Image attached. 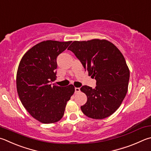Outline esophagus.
<instances>
[{
    "label": "esophagus",
    "instance_id": "34e87169",
    "mask_svg": "<svg viewBox=\"0 0 151 151\" xmlns=\"http://www.w3.org/2000/svg\"><path fill=\"white\" fill-rule=\"evenodd\" d=\"M81 91L80 88H75V93H78Z\"/></svg>",
    "mask_w": 151,
    "mask_h": 151
}]
</instances>
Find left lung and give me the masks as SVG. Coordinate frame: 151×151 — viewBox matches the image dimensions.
<instances>
[{
  "instance_id": "1",
  "label": "left lung",
  "mask_w": 151,
  "mask_h": 151,
  "mask_svg": "<svg viewBox=\"0 0 151 151\" xmlns=\"http://www.w3.org/2000/svg\"><path fill=\"white\" fill-rule=\"evenodd\" d=\"M68 50L80 60L88 76L96 80L95 88H81L87 96L82 111L95 119L111 116L127 94L129 81V69L121 51L111 42L100 39L75 41Z\"/></svg>"
}]
</instances>
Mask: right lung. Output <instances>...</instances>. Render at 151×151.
Listing matches in <instances>:
<instances>
[{"mask_svg":"<svg viewBox=\"0 0 151 151\" xmlns=\"http://www.w3.org/2000/svg\"><path fill=\"white\" fill-rule=\"evenodd\" d=\"M70 43L43 41L29 49L19 63L16 74L18 96L28 113L41 123L59 122L75 92L73 84L61 88L50 84L57 78V57Z\"/></svg>","mask_w":151,"mask_h":151,"instance_id":"1","label":"right lung"}]
</instances>
